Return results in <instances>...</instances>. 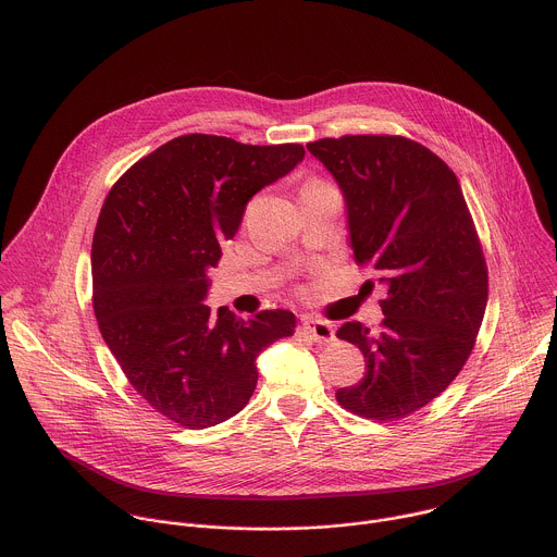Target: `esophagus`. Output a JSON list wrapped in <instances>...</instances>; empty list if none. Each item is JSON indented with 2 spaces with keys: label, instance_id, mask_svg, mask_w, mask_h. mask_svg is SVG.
Returning <instances> with one entry per match:
<instances>
[{
  "label": "esophagus",
  "instance_id": "obj_1",
  "mask_svg": "<svg viewBox=\"0 0 557 557\" xmlns=\"http://www.w3.org/2000/svg\"><path fill=\"white\" fill-rule=\"evenodd\" d=\"M301 327H304V332L314 341V343H319V345H330V343H334V327L330 325V323H325V321H321V319H314V317H304V321H301Z\"/></svg>",
  "mask_w": 557,
  "mask_h": 557
}]
</instances>
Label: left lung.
<instances>
[{
  "mask_svg": "<svg viewBox=\"0 0 557 557\" xmlns=\"http://www.w3.org/2000/svg\"><path fill=\"white\" fill-rule=\"evenodd\" d=\"M308 151L338 182L358 264H373L384 321L336 336L364 354L367 373L338 388L343 408L404 419L462 371L482 327L488 269L456 173L428 147L388 134L321 138Z\"/></svg>",
  "mask_w": 557,
  "mask_h": 557,
  "instance_id": "1",
  "label": "left lung"
}]
</instances>
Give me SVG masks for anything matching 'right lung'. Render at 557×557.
Returning a JSON list of instances; mask_svg holds the SVG:
<instances>
[{
    "instance_id": "right-lung-1",
    "label": "right lung",
    "mask_w": 557,
    "mask_h": 557,
    "mask_svg": "<svg viewBox=\"0 0 557 557\" xmlns=\"http://www.w3.org/2000/svg\"><path fill=\"white\" fill-rule=\"evenodd\" d=\"M304 156L297 143L186 134L129 166L101 206L90 249L99 332L134 391L182 428L238 414L258 384L256 358L295 332L288 310L245 321L227 308L214 317L203 299L247 201Z\"/></svg>"
}]
</instances>
